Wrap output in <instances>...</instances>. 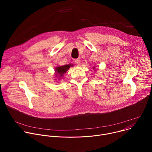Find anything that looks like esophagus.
<instances>
[{
	"label": "esophagus",
	"instance_id": "1",
	"mask_svg": "<svg viewBox=\"0 0 152 152\" xmlns=\"http://www.w3.org/2000/svg\"><path fill=\"white\" fill-rule=\"evenodd\" d=\"M75 64L77 65V66H79V65L80 64V60L79 59H76L75 60Z\"/></svg>",
	"mask_w": 152,
	"mask_h": 152
}]
</instances>
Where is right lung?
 <instances>
[{"mask_svg": "<svg viewBox=\"0 0 152 152\" xmlns=\"http://www.w3.org/2000/svg\"><path fill=\"white\" fill-rule=\"evenodd\" d=\"M73 65L72 64H68V65H64L63 66H59L57 67L55 69V72H56V75H59V77H61L63 76V75L66 73V72L69 69L70 67H72Z\"/></svg>", "mask_w": 152, "mask_h": 152, "instance_id": "1", "label": "right lung"}]
</instances>
